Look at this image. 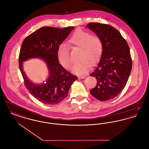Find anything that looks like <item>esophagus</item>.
<instances>
[{
    "label": "esophagus",
    "instance_id": "obj_1",
    "mask_svg": "<svg viewBox=\"0 0 149 149\" xmlns=\"http://www.w3.org/2000/svg\"><path fill=\"white\" fill-rule=\"evenodd\" d=\"M78 78H80V79H84V78H85V76L81 75V76H79Z\"/></svg>",
    "mask_w": 149,
    "mask_h": 149
}]
</instances>
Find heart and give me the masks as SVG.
I'll list each match as a JSON object with an SVG mask.
<instances>
[{"label":"heart","instance_id":"b5f03b06","mask_svg":"<svg viewBox=\"0 0 149 149\" xmlns=\"http://www.w3.org/2000/svg\"><path fill=\"white\" fill-rule=\"evenodd\" d=\"M69 44L75 47L80 49L79 63L74 65L71 71L79 75H83L89 71L90 65L95 64L100 58L103 52V43L97 36L84 30L76 31L68 40ZM57 56L60 64L65 69H69L71 61L69 55V48L65 44H61L57 50Z\"/></svg>","mask_w":149,"mask_h":149}]
</instances>
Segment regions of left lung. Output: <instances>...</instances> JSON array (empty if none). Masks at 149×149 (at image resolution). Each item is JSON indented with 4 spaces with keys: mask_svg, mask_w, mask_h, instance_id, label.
Returning <instances> with one entry per match:
<instances>
[{
    "mask_svg": "<svg viewBox=\"0 0 149 149\" xmlns=\"http://www.w3.org/2000/svg\"><path fill=\"white\" fill-rule=\"evenodd\" d=\"M86 28L101 39L103 52L91 76L97 84L90 93L100 101L117 97L126 85L132 69L130 50L126 41L113 27L99 23H90Z\"/></svg>",
    "mask_w": 149,
    "mask_h": 149,
    "instance_id": "1",
    "label": "left lung"
}]
</instances>
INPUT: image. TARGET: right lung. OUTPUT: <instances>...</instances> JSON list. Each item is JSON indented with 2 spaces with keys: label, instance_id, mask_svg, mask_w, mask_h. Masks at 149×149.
Listing matches in <instances>:
<instances>
[{
  "label": "right lung",
  "instance_id": "obj_1",
  "mask_svg": "<svg viewBox=\"0 0 149 149\" xmlns=\"http://www.w3.org/2000/svg\"><path fill=\"white\" fill-rule=\"evenodd\" d=\"M74 27L57 29L43 27L27 37L22 43L19 56V69L24 84L36 99L46 104H56L68 95L73 82L77 79L59 64L57 50ZM39 58L47 64L48 79L41 84H36L27 77L22 63L31 58Z\"/></svg>",
  "mask_w": 149,
  "mask_h": 149
}]
</instances>
